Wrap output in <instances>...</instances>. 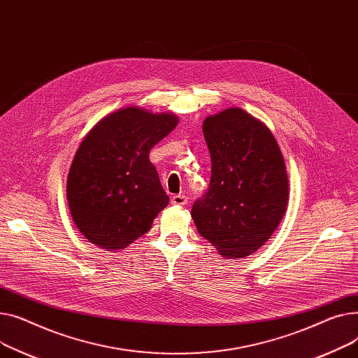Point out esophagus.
Wrapping results in <instances>:
<instances>
[{
	"mask_svg": "<svg viewBox=\"0 0 358 358\" xmlns=\"http://www.w3.org/2000/svg\"><path fill=\"white\" fill-rule=\"evenodd\" d=\"M171 202H172V205L183 206V205H186V202H187V198H186L185 195H175V196H172Z\"/></svg>",
	"mask_w": 358,
	"mask_h": 358,
	"instance_id": "obj_1",
	"label": "esophagus"
}]
</instances>
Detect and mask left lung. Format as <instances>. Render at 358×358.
I'll return each instance as SVG.
<instances>
[{
	"label": "left lung",
	"mask_w": 358,
	"mask_h": 358,
	"mask_svg": "<svg viewBox=\"0 0 358 358\" xmlns=\"http://www.w3.org/2000/svg\"><path fill=\"white\" fill-rule=\"evenodd\" d=\"M211 182L191 215L198 233L224 259L251 256L275 233L289 201L279 144L260 120L227 108L203 120Z\"/></svg>",
	"instance_id": "obj_1"
}]
</instances>
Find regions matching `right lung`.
<instances>
[{"mask_svg":"<svg viewBox=\"0 0 358 358\" xmlns=\"http://www.w3.org/2000/svg\"><path fill=\"white\" fill-rule=\"evenodd\" d=\"M179 118L124 107L101 118L79 144L66 196L85 238L105 251L127 248L169 203L149 155Z\"/></svg>","mask_w":358,"mask_h":358,"instance_id":"1","label":"right lung"}]
</instances>
